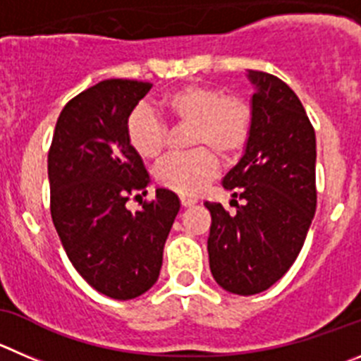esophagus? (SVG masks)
Returning a JSON list of instances; mask_svg holds the SVG:
<instances>
[{
  "label": "esophagus",
  "instance_id": "34e87169",
  "mask_svg": "<svg viewBox=\"0 0 361 361\" xmlns=\"http://www.w3.org/2000/svg\"><path fill=\"white\" fill-rule=\"evenodd\" d=\"M180 201H181V207H192V204H196V200H194V197H187V196H181L180 197Z\"/></svg>",
  "mask_w": 361,
  "mask_h": 361
}]
</instances>
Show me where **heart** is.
<instances>
[{"label": "heart", "mask_w": 361, "mask_h": 361, "mask_svg": "<svg viewBox=\"0 0 361 361\" xmlns=\"http://www.w3.org/2000/svg\"><path fill=\"white\" fill-rule=\"evenodd\" d=\"M160 106L176 123L190 124L188 144L197 149L165 158L154 178L164 188L196 196L219 173L214 151L228 158L245 147L251 137V109L242 97L204 83L171 90L161 97ZM126 139L140 158L157 160L167 144V128L149 109L137 106L126 119Z\"/></svg>", "instance_id": "heart-1"}]
</instances>
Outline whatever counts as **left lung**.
Instances as JSON below:
<instances>
[{
    "instance_id": "obj_1",
    "label": "left lung",
    "mask_w": 361,
    "mask_h": 361,
    "mask_svg": "<svg viewBox=\"0 0 361 361\" xmlns=\"http://www.w3.org/2000/svg\"><path fill=\"white\" fill-rule=\"evenodd\" d=\"M255 85L251 137L244 157L224 176L233 215L207 201L208 258L224 290H267L298 258L317 207L315 131L294 90L272 74L249 71ZM242 200L238 204L236 197Z\"/></svg>"
}]
</instances>
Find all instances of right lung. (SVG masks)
<instances>
[{
    "label": "right lung",
    "mask_w": 361,
    "mask_h": 361,
    "mask_svg": "<svg viewBox=\"0 0 361 361\" xmlns=\"http://www.w3.org/2000/svg\"><path fill=\"white\" fill-rule=\"evenodd\" d=\"M153 83L104 80L74 96L56 121L48 153L51 219L82 278L112 299H133L157 283L164 245L180 212L174 192L130 212L146 194L144 161L126 139V119Z\"/></svg>",
    "instance_id": "obj_1"
}]
</instances>
